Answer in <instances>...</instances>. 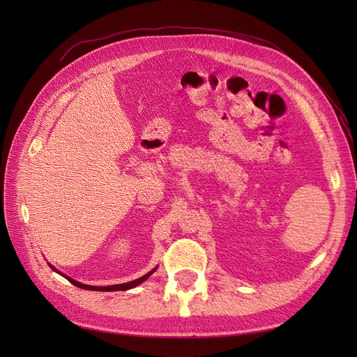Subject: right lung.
Listing matches in <instances>:
<instances>
[{
	"mask_svg": "<svg viewBox=\"0 0 357 357\" xmlns=\"http://www.w3.org/2000/svg\"><path fill=\"white\" fill-rule=\"evenodd\" d=\"M50 268L53 269V271H56V268L55 266H52L50 265ZM156 271V268L155 269H152V271L150 273H147L146 275H143V277H139V278H137V280H134V282H129V283H123V284H113V286H104V287H98V286H89V284H83V283H79V282H75V280H73V278H70V277H66L63 274H61L59 271H56V273H59L61 275H63L66 277L68 282L71 283V284H74V286H77V287H80V289H86V290H100V291H112V290H128V289H132V287H135V286H138V284H142L143 282H146V280L152 275L153 273Z\"/></svg>",
	"mask_w": 357,
	"mask_h": 357,
	"instance_id": "1",
	"label": "right lung"
}]
</instances>
